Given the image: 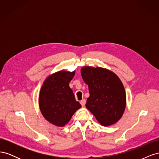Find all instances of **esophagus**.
Returning a JSON list of instances; mask_svg holds the SVG:
<instances>
[{
  "label": "esophagus",
  "instance_id": "obj_1",
  "mask_svg": "<svg viewBox=\"0 0 159 159\" xmlns=\"http://www.w3.org/2000/svg\"><path fill=\"white\" fill-rule=\"evenodd\" d=\"M85 103H86V100L85 99H82V100L80 101V103H81V106H82V107H84V105H85Z\"/></svg>",
  "mask_w": 159,
  "mask_h": 159
}]
</instances>
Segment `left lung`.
I'll return each instance as SVG.
<instances>
[{"label": "left lung", "mask_w": 159, "mask_h": 159, "mask_svg": "<svg viewBox=\"0 0 159 159\" xmlns=\"http://www.w3.org/2000/svg\"><path fill=\"white\" fill-rule=\"evenodd\" d=\"M81 74L89 88L87 109L102 126L117 122L126 107L125 91L119 77L100 67L84 66L81 69Z\"/></svg>", "instance_id": "left-lung-1"}]
</instances>
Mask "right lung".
<instances>
[{"label":"right lung","mask_w":159,"mask_h":159,"mask_svg":"<svg viewBox=\"0 0 159 159\" xmlns=\"http://www.w3.org/2000/svg\"><path fill=\"white\" fill-rule=\"evenodd\" d=\"M75 71H59L49 75L39 95V107L44 117L57 127H64L81 105L76 102L69 84Z\"/></svg>","instance_id":"1"}]
</instances>
